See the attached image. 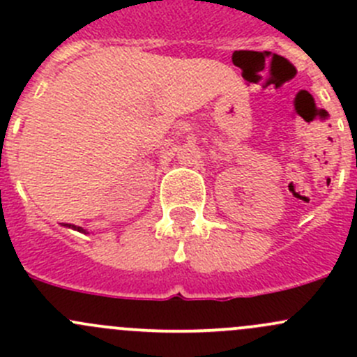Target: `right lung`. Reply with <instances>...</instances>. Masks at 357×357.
I'll list each match as a JSON object with an SVG mask.
<instances>
[{
    "mask_svg": "<svg viewBox=\"0 0 357 357\" xmlns=\"http://www.w3.org/2000/svg\"><path fill=\"white\" fill-rule=\"evenodd\" d=\"M63 226H67V225H63ZM68 228L75 229V231H81V233H86V229H82V228H81V226H74V225H68Z\"/></svg>",
    "mask_w": 357,
    "mask_h": 357,
    "instance_id": "add662e5",
    "label": "right lung"
}]
</instances>
